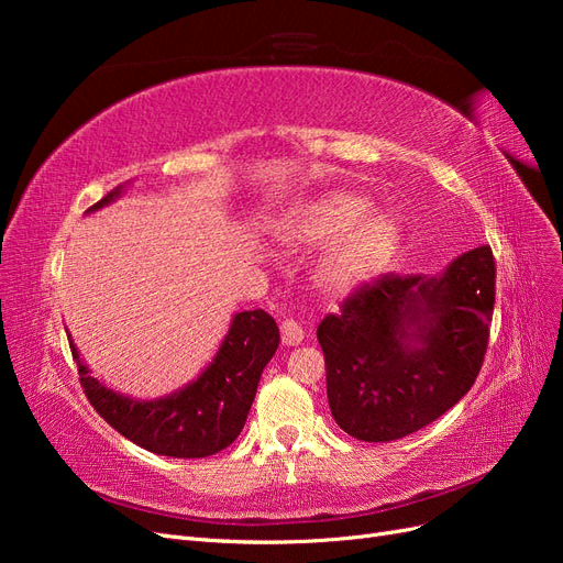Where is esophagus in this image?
I'll use <instances>...</instances> for the list:
<instances>
[{
    "instance_id": "obj_1",
    "label": "esophagus",
    "mask_w": 563,
    "mask_h": 563,
    "mask_svg": "<svg viewBox=\"0 0 563 563\" xmlns=\"http://www.w3.org/2000/svg\"><path fill=\"white\" fill-rule=\"evenodd\" d=\"M279 329H282V343H284V345H300V343H302L305 333H302V327H300L298 321L284 319Z\"/></svg>"
}]
</instances>
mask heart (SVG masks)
Wrapping results in <instances>:
<instances>
[{"label": "heart", "instance_id": "obj_1", "mask_svg": "<svg viewBox=\"0 0 563 563\" xmlns=\"http://www.w3.org/2000/svg\"><path fill=\"white\" fill-rule=\"evenodd\" d=\"M364 197L335 192L305 207L282 228L286 240L323 244L314 282L327 294H345L387 265L397 249V228L383 213H371Z\"/></svg>", "mask_w": 563, "mask_h": 563}]
</instances>
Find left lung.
<instances>
[{
	"label": "left lung",
	"mask_w": 563,
	"mask_h": 563,
	"mask_svg": "<svg viewBox=\"0 0 563 563\" xmlns=\"http://www.w3.org/2000/svg\"><path fill=\"white\" fill-rule=\"evenodd\" d=\"M496 302V261L472 249L439 277L383 275L323 317L317 340L340 430L395 441L434 422L474 385Z\"/></svg>",
	"instance_id": "obj_1"
}]
</instances>
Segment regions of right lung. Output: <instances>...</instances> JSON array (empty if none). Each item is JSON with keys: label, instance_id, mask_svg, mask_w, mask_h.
<instances>
[{"label": "right lung", "instance_id": "obj_1", "mask_svg": "<svg viewBox=\"0 0 563 563\" xmlns=\"http://www.w3.org/2000/svg\"><path fill=\"white\" fill-rule=\"evenodd\" d=\"M114 187L87 211H98L122 195ZM279 347V327L263 310L232 317L213 362L183 389L159 399H133L96 380L70 340L79 380L91 406L110 428L157 455L207 457L228 449L244 430L261 373Z\"/></svg>", "mask_w": 563, "mask_h": 563}]
</instances>
